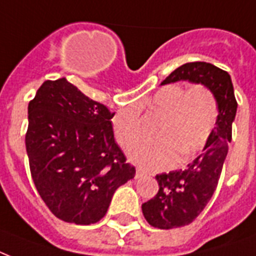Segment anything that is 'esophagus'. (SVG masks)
<instances>
[{
	"instance_id": "1",
	"label": "esophagus",
	"mask_w": 256,
	"mask_h": 256,
	"mask_svg": "<svg viewBox=\"0 0 256 256\" xmlns=\"http://www.w3.org/2000/svg\"><path fill=\"white\" fill-rule=\"evenodd\" d=\"M144 175H146V172L144 171V170H142V168H138V170H136V174H134V178H136V179H140V178H142Z\"/></svg>"
}]
</instances>
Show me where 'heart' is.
I'll list each match as a JSON object with an SVG mask.
<instances>
[{"label":"heart","mask_w":256,"mask_h":256,"mask_svg":"<svg viewBox=\"0 0 256 256\" xmlns=\"http://www.w3.org/2000/svg\"><path fill=\"white\" fill-rule=\"evenodd\" d=\"M152 114L163 118L156 142H142L128 152L134 163L146 170H164L188 162L204 148L218 122V102L204 85L191 88L171 84L160 88L146 102ZM116 142L124 148L142 138V118L136 108H122L112 118Z\"/></svg>","instance_id":"1"}]
</instances>
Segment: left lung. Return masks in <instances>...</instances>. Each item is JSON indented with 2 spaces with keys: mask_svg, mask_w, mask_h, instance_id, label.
<instances>
[{
  "mask_svg": "<svg viewBox=\"0 0 256 256\" xmlns=\"http://www.w3.org/2000/svg\"><path fill=\"white\" fill-rule=\"evenodd\" d=\"M178 81L207 86L216 98L219 114L202 154L186 170L156 175L159 191L142 204V210L146 222L162 230L192 223L212 198L228 154L238 108L231 76L210 62H187L175 69L160 85Z\"/></svg>",
  "mask_w": 256,
  "mask_h": 256,
  "instance_id": "1",
  "label": "left lung"
}]
</instances>
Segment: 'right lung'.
Wrapping results in <instances>:
<instances>
[{"instance_id":"right-lung-1","label":"right lung","mask_w":256,"mask_h":256,"mask_svg":"<svg viewBox=\"0 0 256 256\" xmlns=\"http://www.w3.org/2000/svg\"><path fill=\"white\" fill-rule=\"evenodd\" d=\"M114 114L65 77L45 81L28 106L25 136L32 179L54 216L97 223L134 167L114 142Z\"/></svg>"}]
</instances>
